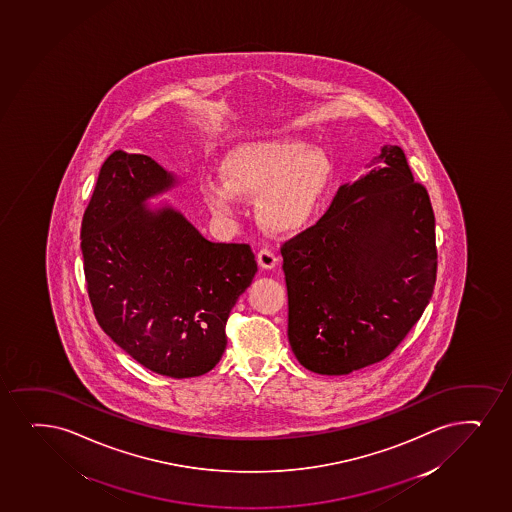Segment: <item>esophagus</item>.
I'll list each match as a JSON object with an SVG mask.
<instances>
[{
  "label": "esophagus",
  "mask_w": 512,
  "mask_h": 512,
  "mask_svg": "<svg viewBox=\"0 0 512 512\" xmlns=\"http://www.w3.org/2000/svg\"><path fill=\"white\" fill-rule=\"evenodd\" d=\"M257 260H259L260 267H264V269H272V267H276L277 253L272 250V248H260L259 253H257Z\"/></svg>",
  "instance_id": "esophagus-1"
}]
</instances>
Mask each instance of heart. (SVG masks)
Segmentation results:
<instances>
[{"label": "heart", "instance_id": "b5f03b06", "mask_svg": "<svg viewBox=\"0 0 512 512\" xmlns=\"http://www.w3.org/2000/svg\"><path fill=\"white\" fill-rule=\"evenodd\" d=\"M224 180L205 178L200 192L217 216H233L238 195H259L260 221L279 233L303 228L331 183L324 151L296 140H259L238 145L223 164Z\"/></svg>", "mask_w": 512, "mask_h": 512}]
</instances>
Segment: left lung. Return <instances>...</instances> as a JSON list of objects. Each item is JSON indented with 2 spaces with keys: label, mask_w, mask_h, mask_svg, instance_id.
<instances>
[{
  "label": "left lung",
  "mask_w": 512,
  "mask_h": 512,
  "mask_svg": "<svg viewBox=\"0 0 512 512\" xmlns=\"http://www.w3.org/2000/svg\"><path fill=\"white\" fill-rule=\"evenodd\" d=\"M288 337L303 367L346 375L391 355L437 279L435 216L403 149L343 185L324 216L281 245Z\"/></svg>",
  "instance_id": "1"
}]
</instances>
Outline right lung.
<instances>
[{"mask_svg":"<svg viewBox=\"0 0 512 512\" xmlns=\"http://www.w3.org/2000/svg\"><path fill=\"white\" fill-rule=\"evenodd\" d=\"M171 185L151 157L113 152L85 209L80 247L101 329L145 368L188 379L221 360L229 312L257 262L248 243H212L180 212L145 209Z\"/></svg>","mask_w":512,"mask_h":512,"instance_id":"add662e5","label":"right lung"}]
</instances>
